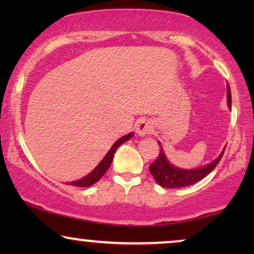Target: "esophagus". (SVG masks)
Instances as JSON below:
<instances>
[{
  "label": "esophagus",
  "instance_id": "34e87169",
  "mask_svg": "<svg viewBox=\"0 0 254 254\" xmlns=\"http://www.w3.org/2000/svg\"><path fill=\"white\" fill-rule=\"evenodd\" d=\"M152 128H154V126H152L151 121L147 119H141L136 125V133L140 136H145V135L151 133Z\"/></svg>",
  "mask_w": 254,
  "mask_h": 254
}]
</instances>
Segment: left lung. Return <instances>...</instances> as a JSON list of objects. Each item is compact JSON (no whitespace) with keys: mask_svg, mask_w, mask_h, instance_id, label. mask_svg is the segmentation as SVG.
I'll use <instances>...</instances> for the list:
<instances>
[{"mask_svg":"<svg viewBox=\"0 0 254 254\" xmlns=\"http://www.w3.org/2000/svg\"><path fill=\"white\" fill-rule=\"evenodd\" d=\"M227 98L229 109H231V92L229 84L227 86ZM158 143L161 145L159 155L157 159L149 166V170H150V173L154 177L156 183L162 187H165V189H180V187H187L200 182L201 179H203L204 177L209 175L216 168V165L221 161L225 150L224 147L220 156L216 159H214L213 162H210L209 164L201 166V168L197 169L187 170L171 164L168 157H166L164 150H163L161 142L158 141Z\"/></svg>","mask_w":254,"mask_h":254,"instance_id":"obj_1","label":"left lung"}]
</instances>
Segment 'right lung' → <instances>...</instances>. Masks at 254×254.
Listing matches in <instances>:
<instances>
[{"mask_svg":"<svg viewBox=\"0 0 254 254\" xmlns=\"http://www.w3.org/2000/svg\"><path fill=\"white\" fill-rule=\"evenodd\" d=\"M134 136V133L131 131V133L125 135V136L120 137L119 140H117L114 142V144L111 147V149L109 151H107V154L104 156V158L100 161V163L98 165L96 166L95 169L92 170L91 172L89 173L88 176L83 177V178L78 179V180H75V182H71V183H68L69 185L71 186H76V187H89L93 185V184H96L98 180L102 178V177L105 175V172L109 170V168L111 166V163H112V159H113V156L116 154L117 149L120 147L121 144L125 143V142L129 140Z\"/></svg>","mask_w":254,"mask_h":254,"instance_id":"1","label":"right lung"}]
</instances>
